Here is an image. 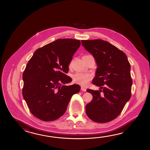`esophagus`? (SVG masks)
Listing matches in <instances>:
<instances>
[{
    "instance_id": "34e87169",
    "label": "esophagus",
    "mask_w": 150,
    "mask_h": 150,
    "mask_svg": "<svg viewBox=\"0 0 150 150\" xmlns=\"http://www.w3.org/2000/svg\"><path fill=\"white\" fill-rule=\"evenodd\" d=\"M81 91H83V92H86V88H85V87H81Z\"/></svg>"
}]
</instances>
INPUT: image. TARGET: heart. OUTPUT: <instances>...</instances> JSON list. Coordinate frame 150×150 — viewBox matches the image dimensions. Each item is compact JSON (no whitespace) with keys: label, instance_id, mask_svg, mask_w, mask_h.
<instances>
[{"label":"heart","instance_id":"obj_1","mask_svg":"<svg viewBox=\"0 0 150 150\" xmlns=\"http://www.w3.org/2000/svg\"><path fill=\"white\" fill-rule=\"evenodd\" d=\"M91 74L79 72L74 74L72 76V79L74 82L81 86L86 85L88 83L89 80L91 79Z\"/></svg>","mask_w":150,"mask_h":150}]
</instances>
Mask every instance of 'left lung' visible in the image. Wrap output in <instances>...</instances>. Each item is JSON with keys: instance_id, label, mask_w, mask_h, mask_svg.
Instances as JSON below:
<instances>
[{"instance_id": "obj_1", "label": "left lung", "mask_w": 150, "mask_h": 150, "mask_svg": "<svg viewBox=\"0 0 150 150\" xmlns=\"http://www.w3.org/2000/svg\"><path fill=\"white\" fill-rule=\"evenodd\" d=\"M81 45L95 58L98 67L92 83L100 87L99 91L87 90L93 98L86 105V114L98 123L111 121L121 114L130 99V64L127 55L108 42L82 40Z\"/></svg>"}]
</instances>
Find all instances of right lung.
I'll return each mask as SVG.
<instances>
[{
  "instance_id": "1",
  "label": "right lung",
  "mask_w": 150,
  "mask_h": 150,
  "mask_svg": "<svg viewBox=\"0 0 150 150\" xmlns=\"http://www.w3.org/2000/svg\"><path fill=\"white\" fill-rule=\"evenodd\" d=\"M81 45L79 40L57 39L37 49L23 73V96L33 115L43 121H54L67 110L78 85L66 74L72 57Z\"/></svg>"
}]
</instances>
